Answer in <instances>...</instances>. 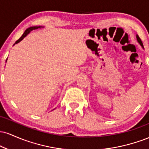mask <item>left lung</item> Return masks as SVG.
Segmentation results:
<instances>
[{"label":"left lung","mask_w":149,"mask_h":149,"mask_svg":"<svg viewBox=\"0 0 149 149\" xmlns=\"http://www.w3.org/2000/svg\"><path fill=\"white\" fill-rule=\"evenodd\" d=\"M136 40H137V42H139V45H141V47H142V48H143V43H142V42H141V39H140V38L139 37V36H138V35H136Z\"/></svg>","instance_id":"8db88e82"}]
</instances>
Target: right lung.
<instances>
[{
  "mask_svg": "<svg viewBox=\"0 0 149 149\" xmlns=\"http://www.w3.org/2000/svg\"><path fill=\"white\" fill-rule=\"evenodd\" d=\"M43 27L44 26H31V27H29V28H28V29H26V31H24V33H23V35H22V36L20 37V38L19 39V40H17L16 42H15V43L13 45H15V44H17L18 42H19L20 41H22V40H23V39L26 36L28 35V34L31 31L35 30V29H38L43 28ZM7 60H8V58H7V59H6V62H7Z\"/></svg>",
  "mask_w": 149,
  "mask_h": 149,
  "instance_id": "right-lung-1",
  "label": "right lung"
}]
</instances>
